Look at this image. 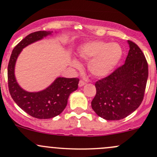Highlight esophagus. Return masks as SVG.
<instances>
[{
    "instance_id": "obj_1",
    "label": "esophagus",
    "mask_w": 157,
    "mask_h": 157,
    "mask_svg": "<svg viewBox=\"0 0 157 157\" xmlns=\"http://www.w3.org/2000/svg\"><path fill=\"white\" fill-rule=\"evenodd\" d=\"M86 84V82H84L83 80H80V82H79V86L81 87L82 86H84Z\"/></svg>"
}]
</instances>
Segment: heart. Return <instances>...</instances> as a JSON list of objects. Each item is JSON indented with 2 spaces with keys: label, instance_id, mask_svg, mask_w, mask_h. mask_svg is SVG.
I'll use <instances>...</instances> for the list:
<instances>
[{
  "label": "heart",
  "instance_id": "heart-1",
  "mask_svg": "<svg viewBox=\"0 0 157 157\" xmlns=\"http://www.w3.org/2000/svg\"><path fill=\"white\" fill-rule=\"evenodd\" d=\"M82 59L89 61V70L92 75L101 77L109 75L122 57V48L117 43L94 41L82 44L78 51ZM71 65L80 68L78 61L73 59Z\"/></svg>",
  "mask_w": 157,
  "mask_h": 157
}]
</instances>
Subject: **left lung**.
I'll use <instances>...</instances> for the list:
<instances>
[{
	"mask_svg": "<svg viewBox=\"0 0 157 157\" xmlns=\"http://www.w3.org/2000/svg\"><path fill=\"white\" fill-rule=\"evenodd\" d=\"M128 44L130 50L124 64L95 82L92 108L98 116L108 121L126 118L144 98L148 65L139 46L130 40Z\"/></svg>",
	"mask_w": 157,
	"mask_h": 157,
	"instance_id": "left-lung-1",
	"label": "left lung"
}]
</instances>
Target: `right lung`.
<instances>
[{
  "label": "right lung",
  "mask_w": 157,
  "mask_h": 157,
  "mask_svg": "<svg viewBox=\"0 0 157 157\" xmlns=\"http://www.w3.org/2000/svg\"><path fill=\"white\" fill-rule=\"evenodd\" d=\"M49 31L32 33L22 39L13 49L8 64V87L10 95L17 105L27 114L39 118L48 119L59 115L68 103L70 94L78 88V78L58 77L50 86L38 92H28L19 86L15 77V65L24 48L51 35Z\"/></svg>",
  "instance_id": "add662e5"
}]
</instances>
